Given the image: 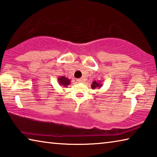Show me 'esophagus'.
I'll list each match as a JSON object with an SVG mask.
<instances>
[{
    "mask_svg": "<svg viewBox=\"0 0 157 157\" xmlns=\"http://www.w3.org/2000/svg\"><path fill=\"white\" fill-rule=\"evenodd\" d=\"M76 81H78V83H83V80L82 78H78Z\"/></svg>",
    "mask_w": 157,
    "mask_h": 157,
    "instance_id": "1",
    "label": "esophagus"
}]
</instances>
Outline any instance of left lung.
Instances as JSON below:
<instances>
[{
  "mask_svg": "<svg viewBox=\"0 0 157 157\" xmlns=\"http://www.w3.org/2000/svg\"><path fill=\"white\" fill-rule=\"evenodd\" d=\"M101 86H102V83H101V81H94L92 82V83L91 85V88H92V89H93V90L97 89V88H98V89L101 88Z\"/></svg>",
  "mask_w": 157,
  "mask_h": 157,
  "instance_id": "8db88e82",
  "label": "left lung"
}]
</instances>
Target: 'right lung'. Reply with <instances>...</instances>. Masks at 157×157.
Returning a JSON list of instances; mask_svg holds the SVG:
<instances>
[{
  "instance_id": "obj_1",
  "label": "right lung",
  "mask_w": 157,
  "mask_h": 157,
  "mask_svg": "<svg viewBox=\"0 0 157 157\" xmlns=\"http://www.w3.org/2000/svg\"><path fill=\"white\" fill-rule=\"evenodd\" d=\"M58 81L60 86L63 87V88H67L69 85H70L71 83V81L65 76H59L58 78Z\"/></svg>"
}]
</instances>
